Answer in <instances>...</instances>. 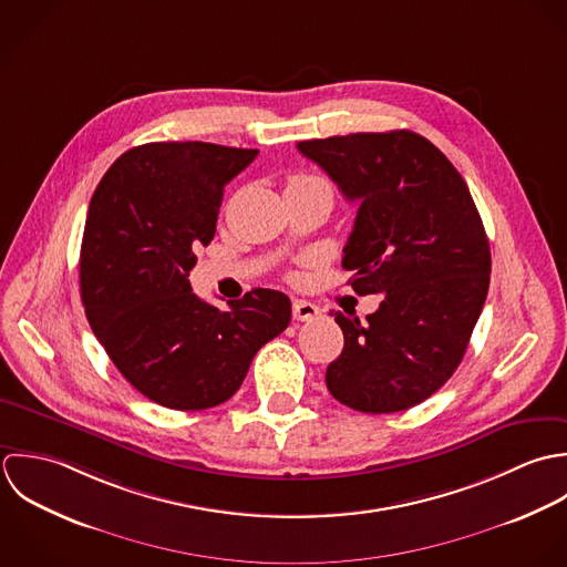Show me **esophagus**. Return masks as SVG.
Masks as SVG:
<instances>
[{
	"mask_svg": "<svg viewBox=\"0 0 567 567\" xmlns=\"http://www.w3.org/2000/svg\"><path fill=\"white\" fill-rule=\"evenodd\" d=\"M320 316V309L311 302H305V300H296L293 302V320L296 322H311Z\"/></svg>",
	"mask_w": 567,
	"mask_h": 567,
	"instance_id": "esophagus-1",
	"label": "esophagus"
}]
</instances>
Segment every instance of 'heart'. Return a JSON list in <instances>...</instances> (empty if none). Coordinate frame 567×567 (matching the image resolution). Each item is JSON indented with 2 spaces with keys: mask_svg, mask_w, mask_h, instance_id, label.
<instances>
[{
  "mask_svg": "<svg viewBox=\"0 0 567 567\" xmlns=\"http://www.w3.org/2000/svg\"><path fill=\"white\" fill-rule=\"evenodd\" d=\"M287 193H324L333 199V190L327 179L309 173H296L287 177Z\"/></svg>",
  "mask_w": 567,
  "mask_h": 567,
  "instance_id": "obj_1",
  "label": "heart"
}]
</instances>
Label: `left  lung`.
Masks as SVG:
<instances>
[{
  "instance_id": "obj_1",
  "label": "left lung",
  "mask_w": 567,
  "mask_h": 567,
  "mask_svg": "<svg viewBox=\"0 0 567 567\" xmlns=\"http://www.w3.org/2000/svg\"><path fill=\"white\" fill-rule=\"evenodd\" d=\"M298 151L359 204L341 258L350 287L383 293L365 322L336 311L343 350L327 368L329 392L365 414L419 405L460 365L488 291L491 249L471 193L405 128L305 140Z\"/></svg>"
}]
</instances>
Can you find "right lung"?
<instances>
[{"label":"right lung","instance_id":"obj_1","mask_svg":"<svg viewBox=\"0 0 567 567\" xmlns=\"http://www.w3.org/2000/svg\"><path fill=\"white\" fill-rule=\"evenodd\" d=\"M256 148L151 142L122 153L90 202L81 298L122 377L171 410L221 405L260 346L291 322V302L254 289L217 309L193 293L195 251L217 231L224 188Z\"/></svg>","mask_w":567,"mask_h":567}]
</instances>
